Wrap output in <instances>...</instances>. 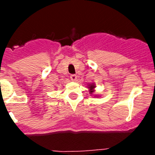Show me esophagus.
Instances as JSON below:
<instances>
[{
    "instance_id": "34e87169",
    "label": "esophagus",
    "mask_w": 155,
    "mask_h": 155,
    "mask_svg": "<svg viewBox=\"0 0 155 155\" xmlns=\"http://www.w3.org/2000/svg\"><path fill=\"white\" fill-rule=\"evenodd\" d=\"M71 79L72 81H77V76L75 74L71 75Z\"/></svg>"
}]
</instances>
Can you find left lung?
<instances>
[{
  "instance_id": "left-lung-1",
  "label": "left lung",
  "mask_w": 155,
  "mask_h": 155,
  "mask_svg": "<svg viewBox=\"0 0 155 155\" xmlns=\"http://www.w3.org/2000/svg\"><path fill=\"white\" fill-rule=\"evenodd\" d=\"M88 88H89L90 89V93H92V92H94V87H95V86L94 85V84H88Z\"/></svg>"
}]
</instances>
